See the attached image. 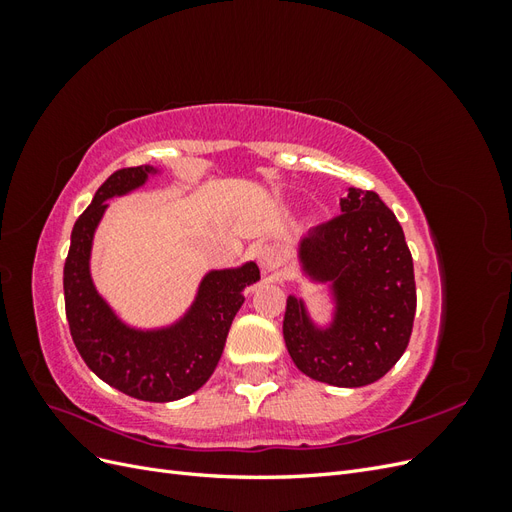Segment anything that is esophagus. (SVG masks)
<instances>
[{"label": "esophagus", "instance_id": "obj_1", "mask_svg": "<svg viewBox=\"0 0 512 512\" xmlns=\"http://www.w3.org/2000/svg\"><path fill=\"white\" fill-rule=\"evenodd\" d=\"M256 260H258V267L262 273H273L280 265V250H277L275 245H262L258 247L256 252Z\"/></svg>", "mask_w": 512, "mask_h": 512}]
</instances>
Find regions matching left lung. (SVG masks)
Returning a JSON list of instances; mask_svg holds the SVG:
<instances>
[{"label":"left lung","mask_w":512,"mask_h":512,"mask_svg":"<svg viewBox=\"0 0 512 512\" xmlns=\"http://www.w3.org/2000/svg\"><path fill=\"white\" fill-rule=\"evenodd\" d=\"M342 215L312 228L299 243L301 269L329 284V327L288 297L286 348L305 376L344 389L380 380L406 352L416 312L412 254L395 213L376 192L348 190Z\"/></svg>","instance_id":"8db88e82"}]
</instances>
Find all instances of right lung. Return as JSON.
Returning a JSON list of instances; mask_svg holds the SVG:
<instances>
[{"instance_id": "1", "label": "right lung", "mask_w": 512, "mask_h": 512, "mask_svg": "<svg viewBox=\"0 0 512 512\" xmlns=\"http://www.w3.org/2000/svg\"><path fill=\"white\" fill-rule=\"evenodd\" d=\"M153 173L158 168H121L100 185L72 228L64 294L70 335L87 367L121 393L164 404L192 395L211 378L232 318L245 301L243 290L260 280V271L256 262L209 271L192 307L170 327L143 331L121 322L91 280V243L108 207L106 200L141 188Z\"/></svg>"}]
</instances>
